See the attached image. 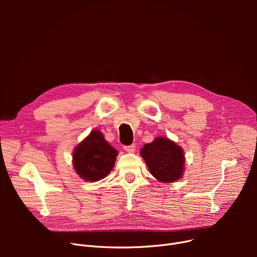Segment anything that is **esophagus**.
<instances>
[{"label":"esophagus","mask_w":257,"mask_h":257,"mask_svg":"<svg viewBox=\"0 0 257 257\" xmlns=\"http://www.w3.org/2000/svg\"><path fill=\"white\" fill-rule=\"evenodd\" d=\"M124 149L129 152V153H134L136 152V145H131V146H127V147H124Z\"/></svg>","instance_id":"1"}]
</instances>
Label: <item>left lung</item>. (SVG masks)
Wrapping results in <instances>:
<instances>
[{
    "instance_id": "1",
    "label": "left lung",
    "mask_w": 257,
    "mask_h": 257,
    "mask_svg": "<svg viewBox=\"0 0 257 257\" xmlns=\"http://www.w3.org/2000/svg\"><path fill=\"white\" fill-rule=\"evenodd\" d=\"M141 156L152 176L160 182L173 183L184 173L185 157L182 148L165 137H157L141 149Z\"/></svg>"
}]
</instances>
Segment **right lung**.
I'll list each match as a JSON object with an SVG mask.
<instances>
[{"instance_id":"add662e5","label":"right lung","mask_w":257,"mask_h":257,"mask_svg":"<svg viewBox=\"0 0 257 257\" xmlns=\"http://www.w3.org/2000/svg\"><path fill=\"white\" fill-rule=\"evenodd\" d=\"M117 154L118 152L105 140L103 133L94 129L76 146L73 152V167L81 179L96 182L111 172Z\"/></svg>"}]
</instances>
